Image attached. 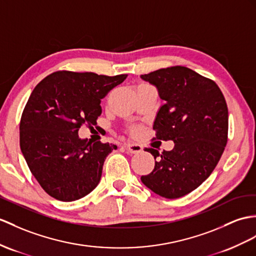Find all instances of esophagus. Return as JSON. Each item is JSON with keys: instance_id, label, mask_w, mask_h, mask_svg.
<instances>
[{"instance_id": "obj_1", "label": "esophagus", "mask_w": 256, "mask_h": 256, "mask_svg": "<svg viewBox=\"0 0 256 256\" xmlns=\"http://www.w3.org/2000/svg\"><path fill=\"white\" fill-rule=\"evenodd\" d=\"M124 148L127 150L128 153H140L142 151V146L140 144H136V143H126V144H124Z\"/></svg>"}]
</instances>
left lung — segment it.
<instances>
[{"label":"left lung","instance_id":"obj_1","mask_svg":"<svg viewBox=\"0 0 256 256\" xmlns=\"http://www.w3.org/2000/svg\"><path fill=\"white\" fill-rule=\"evenodd\" d=\"M165 103L153 124L155 139L172 140V151L146 148L154 170L141 182L156 194L177 198L196 189L214 170L228 140V108L215 81L184 66L141 74Z\"/></svg>","mask_w":256,"mask_h":256}]
</instances>
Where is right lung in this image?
Here are the masks:
<instances>
[{"mask_svg": "<svg viewBox=\"0 0 256 256\" xmlns=\"http://www.w3.org/2000/svg\"><path fill=\"white\" fill-rule=\"evenodd\" d=\"M127 74L58 70L36 86L24 106L20 148L31 174L56 200L72 202L98 186L104 160L117 146L80 139L82 124L96 126L101 100Z\"/></svg>", "mask_w": 256, "mask_h": 256, "instance_id": "1", "label": "right lung"}]
</instances>
